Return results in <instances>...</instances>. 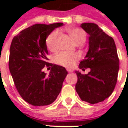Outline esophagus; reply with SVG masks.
Here are the masks:
<instances>
[{
  "label": "esophagus",
  "mask_w": 128,
  "mask_h": 128,
  "mask_svg": "<svg viewBox=\"0 0 128 128\" xmlns=\"http://www.w3.org/2000/svg\"><path fill=\"white\" fill-rule=\"evenodd\" d=\"M66 70H67V71H68V72H72V69H66Z\"/></svg>",
  "instance_id": "obj_1"
}]
</instances>
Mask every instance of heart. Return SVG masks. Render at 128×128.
<instances>
[{
	"label": "heart",
	"mask_w": 128,
	"mask_h": 128,
	"mask_svg": "<svg viewBox=\"0 0 128 128\" xmlns=\"http://www.w3.org/2000/svg\"><path fill=\"white\" fill-rule=\"evenodd\" d=\"M66 31L75 44H82L86 41V33L82 29L77 27H68L66 29ZM58 35V31H53L48 36L46 39V47L50 51H54L56 50V39ZM79 59L80 56L78 54L66 52H61L55 56V62L56 64L66 68H72L74 66Z\"/></svg>",
	"instance_id": "heart-1"
}]
</instances>
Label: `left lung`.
Segmentation results:
<instances>
[{"label": "left lung", "instance_id": "obj_1", "mask_svg": "<svg viewBox=\"0 0 128 128\" xmlns=\"http://www.w3.org/2000/svg\"><path fill=\"white\" fill-rule=\"evenodd\" d=\"M89 35L88 50L79 68L90 71L82 75L78 70L75 90L82 101L92 104L104 101L111 95L117 81L119 60L114 41L94 23H82Z\"/></svg>", "mask_w": 128, "mask_h": 128}]
</instances>
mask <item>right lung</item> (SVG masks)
<instances>
[{
	"label": "right lung",
	"instance_id": "right-lung-1",
	"mask_svg": "<svg viewBox=\"0 0 128 128\" xmlns=\"http://www.w3.org/2000/svg\"><path fill=\"white\" fill-rule=\"evenodd\" d=\"M62 24H34L16 36L11 44L9 68L16 88L21 97L34 106L52 104L68 74L64 67L46 62V39ZM45 66L52 67L48 76L42 70Z\"/></svg>",
	"mask_w": 128,
	"mask_h": 128
}]
</instances>
